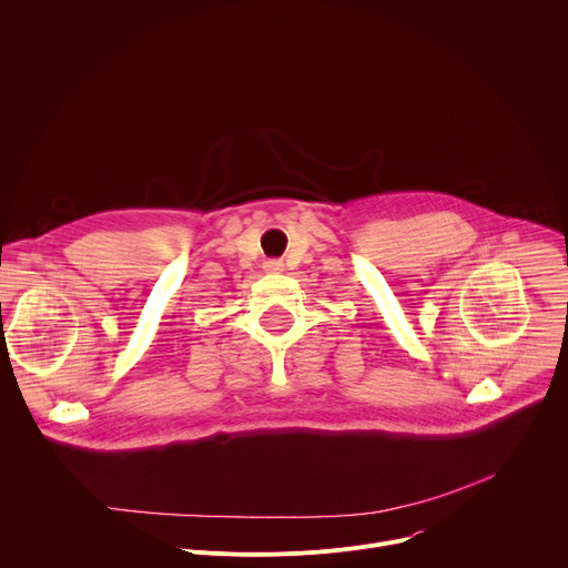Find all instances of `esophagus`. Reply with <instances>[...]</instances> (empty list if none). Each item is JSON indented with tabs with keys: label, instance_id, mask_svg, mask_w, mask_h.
I'll return each mask as SVG.
<instances>
[{
	"label": "esophagus",
	"instance_id": "34e87169",
	"mask_svg": "<svg viewBox=\"0 0 568 568\" xmlns=\"http://www.w3.org/2000/svg\"><path fill=\"white\" fill-rule=\"evenodd\" d=\"M264 266H266V271H271V273H280V271H284V264H282L280 260H268Z\"/></svg>",
	"mask_w": 568,
	"mask_h": 568
}]
</instances>
